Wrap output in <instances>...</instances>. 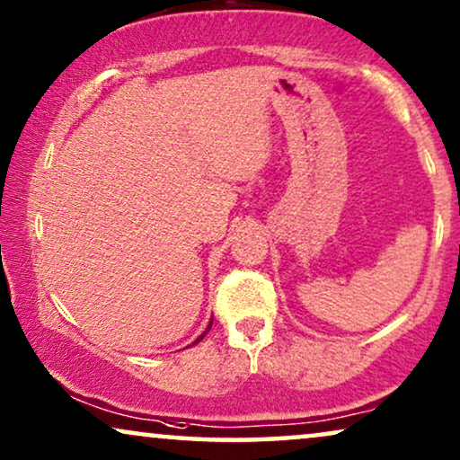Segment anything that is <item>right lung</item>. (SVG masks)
I'll use <instances>...</instances> for the list:
<instances>
[{
	"label": "right lung",
	"mask_w": 460,
	"mask_h": 460,
	"mask_svg": "<svg viewBox=\"0 0 460 460\" xmlns=\"http://www.w3.org/2000/svg\"><path fill=\"white\" fill-rule=\"evenodd\" d=\"M210 328H212V322H210V323H208V328H206V330H204V332H201V336H199V339H198V341H195V342H199V341H201V339H204V336H206V334H208V330H210ZM195 342H193V345H195Z\"/></svg>",
	"instance_id": "obj_1"
}]
</instances>
